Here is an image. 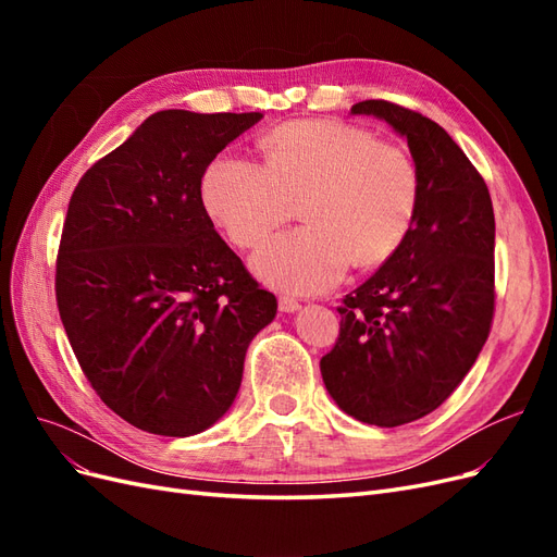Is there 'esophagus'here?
Instances as JSON below:
<instances>
[{"instance_id": "obj_1", "label": "esophagus", "mask_w": 557, "mask_h": 557, "mask_svg": "<svg viewBox=\"0 0 557 557\" xmlns=\"http://www.w3.org/2000/svg\"><path fill=\"white\" fill-rule=\"evenodd\" d=\"M278 309L283 313H295V311L301 309V305H299L297 299H293V297H278Z\"/></svg>"}]
</instances>
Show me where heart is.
<instances>
[{
	"label": "heart",
	"instance_id": "1",
	"mask_svg": "<svg viewBox=\"0 0 557 557\" xmlns=\"http://www.w3.org/2000/svg\"><path fill=\"white\" fill-rule=\"evenodd\" d=\"M264 164L223 156L201 176V205L225 237L258 246L301 205L307 227L278 234L250 260L267 285L293 295L323 293L356 260H391L413 227L420 172L407 148L339 121H299L262 139Z\"/></svg>",
	"mask_w": 557,
	"mask_h": 557
}]
</instances>
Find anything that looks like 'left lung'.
Returning <instances> with one entry per match:
<instances>
[{"label": "left lung", "mask_w": 557, "mask_h": 557, "mask_svg": "<svg viewBox=\"0 0 557 557\" xmlns=\"http://www.w3.org/2000/svg\"><path fill=\"white\" fill-rule=\"evenodd\" d=\"M407 139L420 172L411 232L391 260L346 295L339 339L320 360L330 397L379 428L411 423L444 404L487 339L495 311V213L487 185L444 127L367 99Z\"/></svg>", "instance_id": "8db88e82"}]
</instances>
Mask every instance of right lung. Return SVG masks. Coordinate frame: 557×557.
I'll return each mask as SVG.
<instances>
[{"instance_id": "add662e5", "label": "right lung", "mask_w": 557, "mask_h": 557, "mask_svg": "<svg viewBox=\"0 0 557 557\" xmlns=\"http://www.w3.org/2000/svg\"><path fill=\"white\" fill-rule=\"evenodd\" d=\"M262 113L148 115L83 174L66 209L55 295L90 385L129 425L190 436L239 393L246 350L276 315L213 230L201 176Z\"/></svg>"}]
</instances>
